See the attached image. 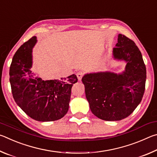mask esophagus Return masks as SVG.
I'll use <instances>...</instances> for the list:
<instances>
[{
    "label": "esophagus",
    "instance_id": "34e87169",
    "mask_svg": "<svg viewBox=\"0 0 157 157\" xmlns=\"http://www.w3.org/2000/svg\"><path fill=\"white\" fill-rule=\"evenodd\" d=\"M76 75H77V78L78 79V80H81L82 76H83V73L81 72V71H79V72H78L76 74Z\"/></svg>",
    "mask_w": 157,
    "mask_h": 157
}]
</instances>
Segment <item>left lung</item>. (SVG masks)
Returning <instances> with one entry per match:
<instances>
[{"instance_id": "1", "label": "left lung", "mask_w": 157, "mask_h": 157, "mask_svg": "<svg viewBox=\"0 0 157 157\" xmlns=\"http://www.w3.org/2000/svg\"><path fill=\"white\" fill-rule=\"evenodd\" d=\"M112 57L125 62L123 72L90 73L82 79L90 109L98 118L107 121H121L134 111L141 102L146 81L141 52L131 39L119 34Z\"/></svg>"}]
</instances>
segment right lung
I'll use <instances>...</instances> for the list:
<instances>
[{
	"instance_id": "obj_1",
	"label": "right lung",
	"mask_w": 157,
	"mask_h": 157,
	"mask_svg": "<svg viewBox=\"0 0 157 157\" xmlns=\"http://www.w3.org/2000/svg\"><path fill=\"white\" fill-rule=\"evenodd\" d=\"M33 36L23 44L13 57L10 82L16 103L34 120L57 121L68 112L71 88L78 82L75 74L67 78L44 80L33 72V50L36 44Z\"/></svg>"
}]
</instances>
